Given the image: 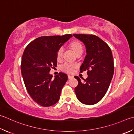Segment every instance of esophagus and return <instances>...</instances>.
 Segmentation results:
<instances>
[{"label": "esophagus", "mask_w": 134, "mask_h": 134, "mask_svg": "<svg viewBox=\"0 0 134 134\" xmlns=\"http://www.w3.org/2000/svg\"><path fill=\"white\" fill-rule=\"evenodd\" d=\"M73 76L72 75H68V78H69V79H71V78H72Z\"/></svg>", "instance_id": "34e87169"}]
</instances>
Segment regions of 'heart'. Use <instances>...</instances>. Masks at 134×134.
<instances>
[{"label": "heart", "mask_w": 134, "mask_h": 134, "mask_svg": "<svg viewBox=\"0 0 134 134\" xmlns=\"http://www.w3.org/2000/svg\"><path fill=\"white\" fill-rule=\"evenodd\" d=\"M71 46L72 49L73 51H74L75 53L77 54L78 52H80L81 51H83V48L81 44L78 41H74L71 43ZM64 48L63 47H60L58 51L57 52V59H60L62 56ZM74 65H72L69 63H65L63 64L62 65L61 69L64 71L67 72H71L73 70V68H74Z\"/></svg>", "instance_id": "obj_1"}]
</instances>
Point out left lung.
<instances>
[{
    "label": "left lung",
    "mask_w": 134,
    "mask_h": 134,
    "mask_svg": "<svg viewBox=\"0 0 134 134\" xmlns=\"http://www.w3.org/2000/svg\"><path fill=\"white\" fill-rule=\"evenodd\" d=\"M84 44L86 55L80 71L87 70L88 77L78 81L75 88L77 98L81 103L93 105L105 95L114 74V60L110 47L98 36L85 34H73Z\"/></svg>",
    "instance_id": "8db88e82"
}]
</instances>
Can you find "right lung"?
Here are the masks:
<instances>
[{"instance_id":"1","label":"right lung","mask_w":134,"mask_h":134,"mask_svg":"<svg viewBox=\"0 0 134 134\" xmlns=\"http://www.w3.org/2000/svg\"><path fill=\"white\" fill-rule=\"evenodd\" d=\"M72 36H41L29 43L24 51L21 64L24 82L29 95L39 105L51 106L59 100L68 76L60 72L53 79L49 72L57 65V51Z\"/></svg>"}]
</instances>
